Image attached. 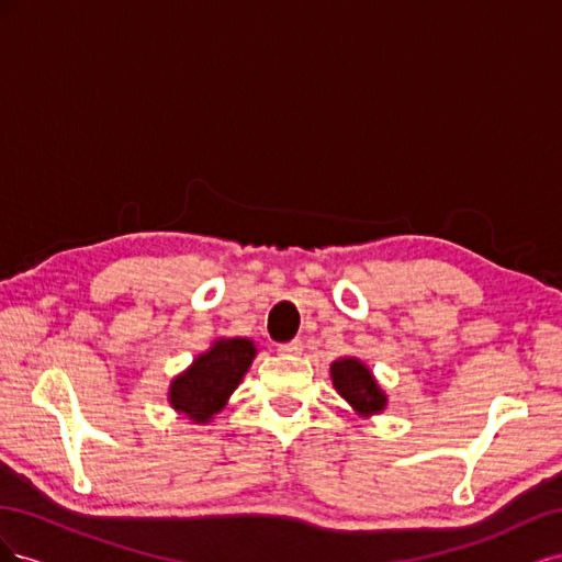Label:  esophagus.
Masks as SVG:
<instances>
[{
	"label": "esophagus",
	"instance_id": "esophagus-1",
	"mask_svg": "<svg viewBox=\"0 0 562 562\" xmlns=\"http://www.w3.org/2000/svg\"><path fill=\"white\" fill-rule=\"evenodd\" d=\"M302 349H304V347H302L300 339H293V342L281 345V347H279V353H281V356H300Z\"/></svg>",
	"mask_w": 562,
	"mask_h": 562
}]
</instances>
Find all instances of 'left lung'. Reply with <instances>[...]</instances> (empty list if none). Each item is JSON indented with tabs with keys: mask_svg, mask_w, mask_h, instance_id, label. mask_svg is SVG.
<instances>
[{
	"mask_svg": "<svg viewBox=\"0 0 562 562\" xmlns=\"http://www.w3.org/2000/svg\"><path fill=\"white\" fill-rule=\"evenodd\" d=\"M330 380L339 396L359 417H372L384 413L389 403L384 389L372 375V370L356 356H342L330 363Z\"/></svg>",
	"mask_w": 562,
	"mask_h": 562,
	"instance_id": "left-lung-1",
	"label": "left lung"
}]
</instances>
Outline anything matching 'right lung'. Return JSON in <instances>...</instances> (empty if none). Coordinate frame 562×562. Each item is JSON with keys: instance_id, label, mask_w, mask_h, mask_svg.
I'll list each match as a JSON object with an SVG mask.
<instances>
[{"instance_id": "obj_1", "label": "right lung", "mask_w": 562, "mask_h": 562, "mask_svg": "<svg viewBox=\"0 0 562 562\" xmlns=\"http://www.w3.org/2000/svg\"><path fill=\"white\" fill-rule=\"evenodd\" d=\"M258 356L248 337H217L168 386V403L192 424H209L227 405Z\"/></svg>"}]
</instances>
